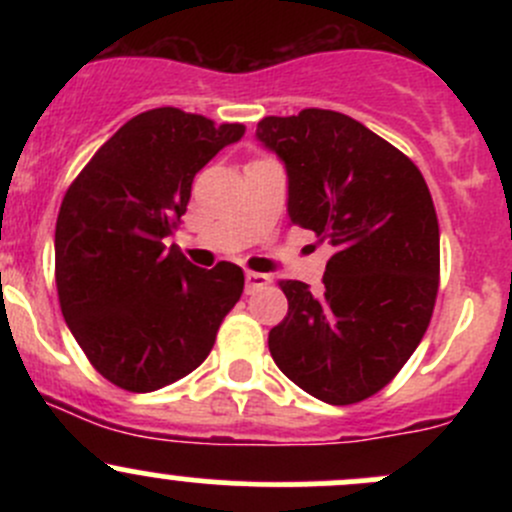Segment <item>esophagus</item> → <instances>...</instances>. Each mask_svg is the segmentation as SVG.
I'll use <instances>...</instances> for the list:
<instances>
[{
	"mask_svg": "<svg viewBox=\"0 0 512 512\" xmlns=\"http://www.w3.org/2000/svg\"><path fill=\"white\" fill-rule=\"evenodd\" d=\"M245 282H247V292H255V289L267 287L272 282L270 275H262V272H245Z\"/></svg>",
	"mask_w": 512,
	"mask_h": 512,
	"instance_id": "34e87169",
	"label": "esophagus"
}]
</instances>
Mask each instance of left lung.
Instances as JSON below:
<instances>
[{
	"instance_id": "obj_1",
	"label": "left lung",
	"mask_w": 512,
	"mask_h": 512,
	"mask_svg": "<svg viewBox=\"0 0 512 512\" xmlns=\"http://www.w3.org/2000/svg\"><path fill=\"white\" fill-rule=\"evenodd\" d=\"M257 141L287 170L289 225L334 255L322 292L282 280L289 309L270 354L332 406L384 389L416 352L438 292V220L421 170L354 118L324 108L267 116Z\"/></svg>"
}]
</instances>
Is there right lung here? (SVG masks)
<instances>
[{
  "label": "right lung",
  "mask_w": 512,
  "mask_h": 512,
  "mask_svg": "<svg viewBox=\"0 0 512 512\" xmlns=\"http://www.w3.org/2000/svg\"><path fill=\"white\" fill-rule=\"evenodd\" d=\"M242 136V123L153 108L118 128L66 190L54 237L59 304L111 384L148 394L188 376L240 299V267L200 270L165 237L195 173Z\"/></svg>",
  "instance_id": "obj_1"
}]
</instances>
